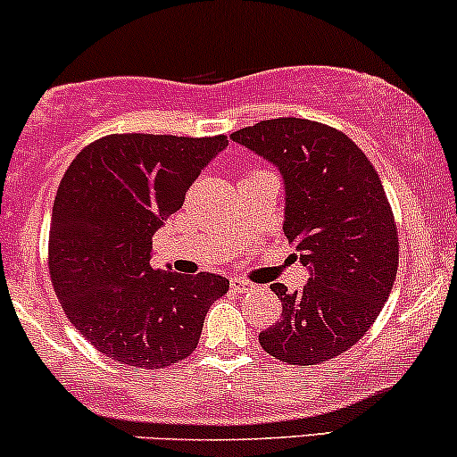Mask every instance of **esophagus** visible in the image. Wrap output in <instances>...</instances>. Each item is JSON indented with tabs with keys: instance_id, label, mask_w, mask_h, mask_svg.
Wrapping results in <instances>:
<instances>
[{
	"instance_id": "34e87169",
	"label": "esophagus",
	"mask_w": 457,
	"mask_h": 457,
	"mask_svg": "<svg viewBox=\"0 0 457 457\" xmlns=\"http://www.w3.org/2000/svg\"><path fill=\"white\" fill-rule=\"evenodd\" d=\"M230 287H233L235 291H239V294H245V291L254 289V285L248 283V280H244V278H230Z\"/></svg>"
}]
</instances>
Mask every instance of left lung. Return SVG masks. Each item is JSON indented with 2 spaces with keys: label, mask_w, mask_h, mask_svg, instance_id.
<instances>
[{
  "label": "left lung",
  "mask_w": 457,
  "mask_h": 457,
  "mask_svg": "<svg viewBox=\"0 0 457 457\" xmlns=\"http://www.w3.org/2000/svg\"><path fill=\"white\" fill-rule=\"evenodd\" d=\"M283 177V230L309 283L289 294L270 285L283 315L259 335L289 365H317L365 337L397 276L399 242L376 168L345 133L274 118L230 133Z\"/></svg>",
  "instance_id": "obj_1"
}]
</instances>
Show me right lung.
<instances>
[{"label": "right lung", "instance_id": "right-lung-1", "mask_svg": "<svg viewBox=\"0 0 457 457\" xmlns=\"http://www.w3.org/2000/svg\"><path fill=\"white\" fill-rule=\"evenodd\" d=\"M224 136L114 133L86 146L60 181L49 233L55 295L105 356L162 369L196 350L224 276H181L151 265L153 235L186 201Z\"/></svg>", "mask_w": 457, "mask_h": 457}]
</instances>
